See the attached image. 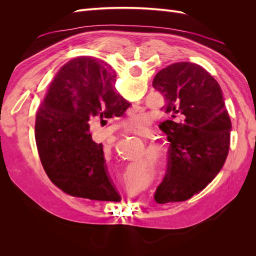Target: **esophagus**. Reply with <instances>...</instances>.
Returning a JSON list of instances; mask_svg holds the SVG:
<instances>
[{
  "mask_svg": "<svg viewBox=\"0 0 256 256\" xmlns=\"http://www.w3.org/2000/svg\"><path fill=\"white\" fill-rule=\"evenodd\" d=\"M136 111H138V110H136Z\"/></svg>",
  "mask_w": 256,
  "mask_h": 256,
  "instance_id": "1",
  "label": "esophagus"
}]
</instances>
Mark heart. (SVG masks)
<instances>
[{
    "mask_svg": "<svg viewBox=\"0 0 256 256\" xmlns=\"http://www.w3.org/2000/svg\"><path fill=\"white\" fill-rule=\"evenodd\" d=\"M147 124H148V118L145 114H136V115H130L128 118L122 122L120 128L125 132H138V131L143 130ZM156 152L158 154L160 152L158 150H152Z\"/></svg>",
    "mask_w": 256,
    "mask_h": 256,
    "instance_id": "b5f03b06",
    "label": "heart"
}]
</instances>
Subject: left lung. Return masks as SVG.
I'll return each instance as SVG.
<instances>
[{
  "label": "left lung",
  "mask_w": 256,
  "mask_h": 256,
  "mask_svg": "<svg viewBox=\"0 0 256 256\" xmlns=\"http://www.w3.org/2000/svg\"><path fill=\"white\" fill-rule=\"evenodd\" d=\"M152 86L164 98L160 125L168 134V174L154 193L159 204L198 194L219 174L228 154L232 122L222 90L203 67L190 62L160 70Z\"/></svg>",
  "instance_id": "left-lung-1"
}]
</instances>
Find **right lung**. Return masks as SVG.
Segmentation results:
<instances>
[{
  "label": "right lung",
  "instance_id": "1",
  "mask_svg": "<svg viewBox=\"0 0 256 256\" xmlns=\"http://www.w3.org/2000/svg\"><path fill=\"white\" fill-rule=\"evenodd\" d=\"M112 69L90 56L62 66L36 114L35 140L50 180L67 194L92 200L118 202L106 173L102 143L92 138L90 126L130 106L114 88Z\"/></svg>",
  "mask_w": 256,
  "mask_h": 256
}]
</instances>
